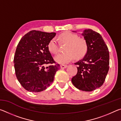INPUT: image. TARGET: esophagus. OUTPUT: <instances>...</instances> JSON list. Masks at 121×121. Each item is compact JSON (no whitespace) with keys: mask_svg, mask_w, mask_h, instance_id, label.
Listing matches in <instances>:
<instances>
[{"mask_svg":"<svg viewBox=\"0 0 121 121\" xmlns=\"http://www.w3.org/2000/svg\"><path fill=\"white\" fill-rule=\"evenodd\" d=\"M60 67L61 69H64V68H66L67 67V65H60Z\"/></svg>","mask_w":121,"mask_h":121,"instance_id":"obj_1","label":"esophagus"}]
</instances>
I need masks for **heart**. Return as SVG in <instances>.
I'll list each match as a JSON object with an SVG mask.
<instances>
[{
	"label": "heart",
	"mask_w": 121,
	"mask_h": 121,
	"mask_svg": "<svg viewBox=\"0 0 121 121\" xmlns=\"http://www.w3.org/2000/svg\"><path fill=\"white\" fill-rule=\"evenodd\" d=\"M58 39L61 44H65V52L59 54L55 56L56 62L65 64L74 58L79 59L83 57L87 51V44L85 40L79 38L77 35L66 32L61 34L58 37ZM48 48L53 54H56L59 51V45L56 39L53 38L48 44Z\"/></svg>",
	"instance_id": "b5f03b06"
}]
</instances>
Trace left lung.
<instances>
[{"label": "left lung", "mask_w": 121, "mask_h": 121, "mask_svg": "<svg viewBox=\"0 0 121 121\" xmlns=\"http://www.w3.org/2000/svg\"><path fill=\"white\" fill-rule=\"evenodd\" d=\"M82 36L87 44L84 57L75 65L77 73L71 79L78 89L92 91L99 88L105 81L109 70V53L102 36L92 29H85Z\"/></svg>", "instance_id": "left-lung-1"}]
</instances>
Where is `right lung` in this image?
Wrapping results in <instances>:
<instances>
[{"label":"right lung","instance_id":"obj_1","mask_svg":"<svg viewBox=\"0 0 121 121\" xmlns=\"http://www.w3.org/2000/svg\"><path fill=\"white\" fill-rule=\"evenodd\" d=\"M56 35L55 32L32 30L26 34L17 45L14 57L16 76L28 91L39 92L46 89L60 68L48 48L49 42Z\"/></svg>","mask_w":121,"mask_h":121}]
</instances>
